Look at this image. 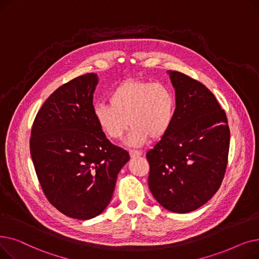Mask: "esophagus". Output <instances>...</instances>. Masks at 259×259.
Instances as JSON below:
<instances>
[{"mask_svg": "<svg viewBox=\"0 0 259 259\" xmlns=\"http://www.w3.org/2000/svg\"><path fill=\"white\" fill-rule=\"evenodd\" d=\"M129 153H130L131 157H137V156H140V155L143 154V152L141 150H134V149H131V150H129Z\"/></svg>", "mask_w": 259, "mask_h": 259, "instance_id": "34e87169", "label": "esophagus"}]
</instances>
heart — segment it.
Segmentation results:
<instances>
[{
	"instance_id": "1",
	"label": "heart",
	"mask_w": 259,
	"mask_h": 259,
	"mask_svg": "<svg viewBox=\"0 0 259 259\" xmlns=\"http://www.w3.org/2000/svg\"><path fill=\"white\" fill-rule=\"evenodd\" d=\"M109 104L93 108L94 118L107 138L119 140L131 127L128 143L159 139L170 128L175 113V95L164 83L127 79L109 94Z\"/></svg>"
}]
</instances>
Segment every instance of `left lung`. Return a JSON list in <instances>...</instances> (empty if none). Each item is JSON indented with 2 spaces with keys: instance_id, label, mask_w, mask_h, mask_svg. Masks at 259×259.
<instances>
[{
  "instance_id": "8db88e82",
  "label": "left lung",
  "mask_w": 259,
  "mask_h": 259,
  "mask_svg": "<svg viewBox=\"0 0 259 259\" xmlns=\"http://www.w3.org/2000/svg\"><path fill=\"white\" fill-rule=\"evenodd\" d=\"M176 108L172 124L146 154L154 198L175 213L194 211L220 189L228 164L230 129L224 109L200 81L170 72Z\"/></svg>"
}]
</instances>
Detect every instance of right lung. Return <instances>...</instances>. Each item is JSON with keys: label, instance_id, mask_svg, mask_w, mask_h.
Listing matches in <instances>:
<instances>
[{"label": "right lung", "instance_id": "right-lung-1", "mask_svg": "<svg viewBox=\"0 0 259 259\" xmlns=\"http://www.w3.org/2000/svg\"><path fill=\"white\" fill-rule=\"evenodd\" d=\"M98 76L86 73L59 87L38 110L30 154L51 205L71 219L90 220L110 202L129 153L112 145L93 114Z\"/></svg>", "mask_w": 259, "mask_h": 259}]
</instances>
